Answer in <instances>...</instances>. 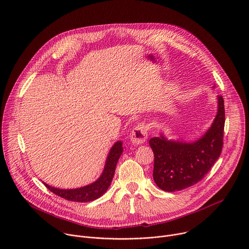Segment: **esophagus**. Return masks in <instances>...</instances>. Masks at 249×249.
Here are the masks:
<instances>
[{
    "label": "esophagus",
    "mask_w": 249,
    "mask_h": 249,
    "mask_svg": "<svg viewBox=\"0 0 249 249\" xmlns=\"http://www.w3.org/2000/svg\"><path fill=\"white\" fill-rule=\"evenodd\" d=\"M148 125L146 123H140L137 125L130 134V140L135 146L144 144L148 139Z\"/></svg>",
    "instance_id": "obj_1"
}]
</instances>
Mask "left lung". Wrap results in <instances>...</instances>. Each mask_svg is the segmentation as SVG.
Returning <instances> with one entry per match:
<instances>
[{
	"mask_svg": "<svg viewBox=\"0 0 249 249\" xmlns=\"http://www.w3.org/2000/svg\"><path fill=\"white\" fill-rule=\"evenodd\" d=\"M217 98V115L197 141L167 140L163 134L149 141L155 155L153 177L161 190L179 191L196 184L221 156L226 118L224 98L221 95Z\"/></svg>",
	"mask_w": 249,
	"mask_h": 249,
	"instance_id": "8db88e82",
	"label": "left lung"
}]
</instances>
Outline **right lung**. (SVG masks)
Instances as JSON below:
<instances>
[{"mask_svg":"<svg viewBox=\"0 0 249 249\" xmlns=\"http://www.w3.org/2000/svg\"><path fill=\"white\" fill-rule=\"evenodd\" d=\"M123 152L122 142L118 141L112 146V148L109 151V154L106 159L104 169L99 176V178L92 182L91 184H89L84 187L76 188V189H60L52 187L46 183L44 185L54 194L74 202H89L93 201L100 196H102L106 190L111 184V181L113 179L115 167L117 164V161Z\"/></svg>","mask_w":249,"mask_h":249,"instance_id":"1","label":"right lung"}]
</instances>
